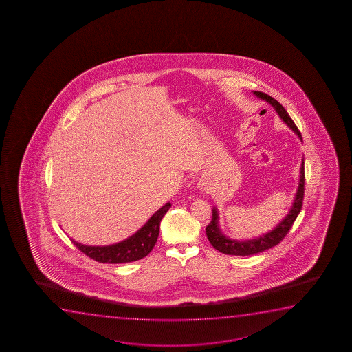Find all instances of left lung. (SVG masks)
Returning <instances> with one entry per match:
<instances>
[{
  "instance_id": "obj_1",
  "label": "left lung",
  "mask_w": 352,
  "mask_h": 352,
  "mask_svg": "<svg viewBox=\"0 0 352 352\" xmlns=\"http://www.w3.org/2000/svg\"><path fill=\"white\" fill-rule=\"evenodd\" d=\"M256 96L260 97L262 100L270 102L272 106L274 107L275 111L279 114L280 118L292 129V130L298 135L299 138L302 140V135L299 132L298 127L296 126L294 120L291 119L289 113L286 111L284 107L280 104L279 102L274 100L273 97L267 95L265 92L255 91ZM304 183H305V174H304V161H302V167H300V179H299L298 191L296 193L294 206L291 208L287 217H285L283 221L280 222L278 226L275 227L273 231L267 233L263 236L251 239V241H238L233 239H228L226 236L222 234L219 225H217V209L212 210V219L210 223L206 227V233H207L208 239L217 250L226 255L248 256L258 254L262 251L268 250L273 246L278 245L280 241L287 236L291 227L294 225V220L298 217L299 212L303 207L304 198Z\"/></svg>"
}]
</instances>
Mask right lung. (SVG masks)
Listing matches in <instances>:
<instances>
[{"label": "right lung", "instance_id": "1", "mask_svg": "<svg viewBox=\"0 0 352 352\" xmlns=\"http://www.w3.org/2000/svg\"><path fill=\"white\" fill-rule=\"evenodd\" d=\"M170 203H166L164 207L150 217L149 221L140 228L135 234L126 241L108 246L82 245L78 241H72L79 250L89 256L92 260L101 263H126L143 258L153 250L160 233V222L168 212Z\"/></svg>", "mask_w": 352, "mask_h": 352}]
</instances>
